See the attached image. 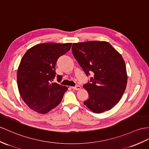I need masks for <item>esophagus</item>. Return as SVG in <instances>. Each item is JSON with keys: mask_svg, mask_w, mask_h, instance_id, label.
Segmentation results:
<instances>
[{"mask_svg": "<svg viewBox=\"0 0 149 149\" xmlns=\"http://www.w3.org/2000/svg\"><path fill=\"white\" fill-rule=\"evenodd\" d=\"M71 88L73 89V90H80V88H81V86H79V85H77V86H72Z\"/></svg>", "mask_w": 149, "mask_h": 149, "instance_id": "esophagus-1", "label": "esophagus"}]
</instances>
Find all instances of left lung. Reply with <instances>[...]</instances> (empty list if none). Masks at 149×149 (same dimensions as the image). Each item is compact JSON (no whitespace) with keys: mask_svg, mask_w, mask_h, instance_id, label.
I'll return each instance as SVG.
<instances>
[{"mask_svg":"<svg viewBox=\"0 0 149 149\" xmlns=\"http://www.w3.org/2000/svg\"><path fill=\"white\" fill-rule=\"evenodd\" d=\"M72 52L86 76L93 74L83 85L89 95L84 104L95 113L111 109L121 100L127 85L122 56L105 41L72 43Z\"/></svg>","mask_w":149,"mask_h":149,"instance_id":"obj_1","label":"left lung"}]
</instances>
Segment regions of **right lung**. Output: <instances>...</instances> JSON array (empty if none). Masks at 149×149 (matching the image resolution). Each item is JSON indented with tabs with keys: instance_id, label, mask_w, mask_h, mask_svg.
<instances>
[{
	"instance_id": "obj_1",
	"label": "right lung",
	"mask_w": 149,
	"mask_h": 149,
	"mask_svg": "<svg viewBox=\"0 0 149 149\" xmlns=\"http://www.w3.org/2000/svg\"><path fill=\"white\" fill-rule=\"evenodd\" d=\"M72 43H45L32 47L21 59L17 72L20 95L31 109L46 114L59 105L68 88L57 83L62 76L56 72L57 59L70 50Z\"/></svg>"
}]
</instances>
